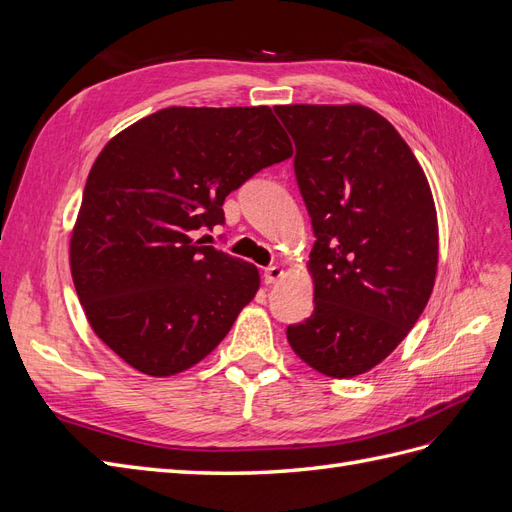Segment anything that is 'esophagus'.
<instances>
[{
    "label": "esophagus",
    "instance_id": "obj_1",
    "mask_svg": "<svg viewBox=\"0 0 512 512\" xmlns=\"http://www.w3.org/2000/svg\"><path fill=\"white\" fill-rule=\"evenodd\" d=\"M282 277H284V269H282V267H277V265L267 267V269H265V273H262V280H265V284H275V282H280Z\"/></svg>",
    "mask_w": 512,
    "mask_h": 512
}]
</instances>
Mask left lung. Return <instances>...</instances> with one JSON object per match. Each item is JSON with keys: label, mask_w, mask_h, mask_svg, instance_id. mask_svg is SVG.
<instances>
[{"label": "left lung", "mask_w": 512, "mask_h": 512, "mask_svg": "<svg viewBox=\"0 0 512 512\" xmlns=\"http://www.w3.org/2000/svg\"><path fill=\"white\" fill-rule=\"evenodd\" d=\"M316 235L314 314L286 337L329 378L382 363L416 324L438 271V215L399 132L361 104L275 106Z\"/></svg>", "instance_id": "left-lung-1"}]
</instances>
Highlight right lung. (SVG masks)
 Instances as JSON below:
<instances>
[{"mask_svg": "<svg viewBox=\"0 0 512 512\" xmlns=\"http://www.w3.org/2000/svg\"><path fill=\"white\" fill-rule=\"evenodd\" d=\"M290 156L269 106H168L106 143L72 228L70 269L108 348L156 378L218 348L260 275L194 235L224 224L232 190Z\"/></svg>", "mask_w": 512, "mask_h": 512, "instance_id": "add662e5", "label": "right lung"}]
</instances>
